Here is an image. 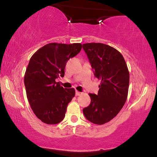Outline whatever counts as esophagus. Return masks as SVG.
Segmentation results:
<instances>
[{"mask_svg":"<svg viewBox=\"0 0 157 157\" xmlns=\"http://www.w3.org/2000/svg\"><path fill=\"white\" fill-rule=\"evenodd\" d=\"M81 94H82V93H81V92L76 91V92H75V95H77V96H78V95H80Z\"/></svg>","mask_w":157,"mask_h":157,"instance_id":"obj_1","label":"esophagus"}]
</instances>
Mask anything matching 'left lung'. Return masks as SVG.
I'll use <instances>...</instances> for the list:
<instances>
[{
	"label": "left lung",
	"instance_id": "1",
	"mask_svg": "<svg viewBox=\"0 0 157 157\" xmlns=\"http://www.w3.org/2000/svg\"><path fill=\"white\" fill-rule=\"evenodd\" d=\"M94 75L101 80L98 95L89 94L91 103L83 109L87 120L96 124L108 123L117 116L128 95L129 73L121 53L101 43L82 45Z\"/></svg>",
	"mask_w": 157,
	"mask_h": 157
}]
</instances>
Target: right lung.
Returning <instances> with one entry per match:
<instances>
[{"label": "right lung", "mask_w": 157, "mask_h": 157, "mask_svg": "<svg viewBox=\"0 0 157 157\" xmlns=\"http://www.w3.org/2000/svg\"><path fill=\"white\" fill-rule=\"evenodd\" d=\"M82 47L79 43H50L31 57L24 76L26 95L34 113L43 123L55 124L64 118L75 91L63 89L55 79L64 76L68 60L78 55Z\"/></svg>", "instance_id": "1"}]
</instances>
